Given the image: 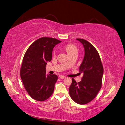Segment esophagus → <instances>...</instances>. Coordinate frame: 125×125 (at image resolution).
Listing matches in <instances>:
<instances>
[{
    "label": "esophagus",
    "instance_id": "obj_1",
    "mask_svg": "<svg viewBox=\"0 0 125 125\" xmlns=\"http://www.w3.org/2000/svg\"><path fill=\"white\" fill-rule=\"evenodd\" d=\"M61 78V79H64V78H65L66 77L65 76H64V75H60V76H59Z\"/></svg>",
    "mask_w": 125,
    "mask_h": 125
}]
</instances>
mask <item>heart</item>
Returning <instances> with one entry per match:
<instances>
[{"label": "heart", "instance_id": "obj_1", "mask_svg": "<svg viewBox=\"0 0 125 125\" xmlns=\"http://www.w3.org/2000/svg\"><path fill=\"white\" fill-rule=\"evenodd\" d=\"M65 49L68 55L73 53H77V48L73 44H69L66 45L65 47Z\"/></svg>", "mask_w": 125, "mask_h": 125}]
</instances>
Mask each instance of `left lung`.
<instances>
[{"mask_svg":"<svg viewBox=\"0 0 125 125\" xmlns=\"http://www.w3.org/2000/svg\"><path fill=\"white\" fill-rule=\"evenodd\" d=\"M76 40L83 44L84 49V59L79 67L83 76L78 83L72 78L69 93L75 102L84 105L92 101L100 90L104 70L100 56L94 46L84 39Z\"/></svg>","mask_w":125,"mask_h":125,"instance_id":"8db88e82","label":"left lung"}]
</instances>
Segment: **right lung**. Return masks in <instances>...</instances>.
Returning <instances> with one entry per match:
<instances>
[{
    "label": "right lung",
    "instance_id": "1",
    "mask_svg": "<svg viewBox=\"0 0 125 125\" xmlns=\"http://www.w3.org/2000/svg\"><path fill=\"white\" fill-rule=\"evenodd\" d=\"M61 41L42 37L35 41L24 55L20 76L25 89L33 99L43 101L52 94L58 80L55 74H46V65L52 60L53 49Z\"/></svg>",
    "mask_w": 125,
    "mask_h": 125
}]
</instances>
